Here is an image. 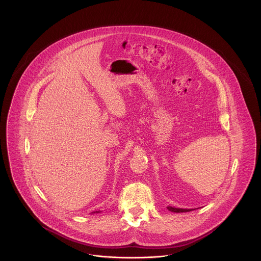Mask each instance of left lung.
I'll return each mask as SVG.
<instances>
[{"label": "left lung", "mask_w": 261, "mask_h": 261, "mask_svg": "<svg viewBox=\"0 0 261 261\" xmlns=\"http://www.w3.org/2000/svg\"><path fill=\"white\" fill-rule=\"evenodd\" d=\"M168 208V210L169 211H171V212H175V213H182V212H190V211H192L193 209H182V208H174V207H171V206H169V207H167Z\"/></svg>", "instance_id": "obj_1"}]
</instances>
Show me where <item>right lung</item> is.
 Returning <instances> with one entry per match:
<instances>
[{"label": "right lung", "instance_id": "obj_1", "mask_svg": "<svg viewBox=\"0 0 261 261\" xmlns=\"http://www.w3.org/2000/svg\"><path fill=\"white\" fill-rule=\"evenodd\" d=\"M100 211H95V212H92V213H99Z\"/></svg>", "mask_w": 261, "mask_h": 261}]
</instances>
